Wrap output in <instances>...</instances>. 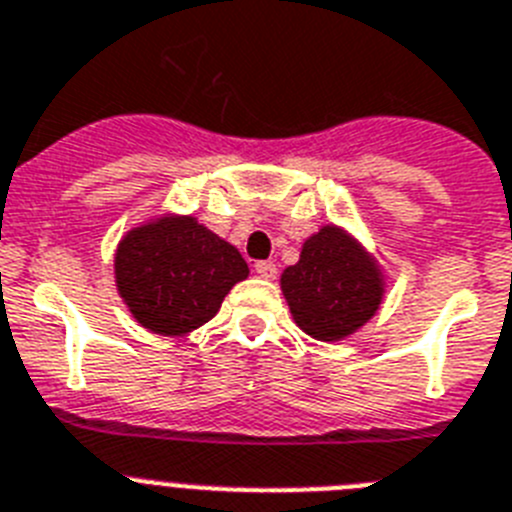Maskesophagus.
<instances>
[{
    "mask_svg": "<svg viewBox=\"0 0 512 512\" xmlns=\"http://www.w3.org/2000/svg\"><path fill=\"white\" fill-rule=\"evenodd\" d=\"M255 273L265 281H273L278 276V268L273 263H255Z\"/></svg>",
    "mask_w": 512,
    "mask_h": 512,
    "instance_id": "34e87169",
    "label": "esophagus"
}]
</instances>
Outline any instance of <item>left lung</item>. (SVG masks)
Wrapping results in <instances>:
<instances>
[{
    "mask_svg": "<svg viewBox=\"0 0 512 512\" xmlns=\"http://www.w3.org/2000/svg\"><path fill=\"white\" fill-rule=\"evenodd\" d=\"M281 291L307 336L341 341L375 317L385 281L375 257L349 231L328 223L304 242L299 263L283 270Z\"/></svg>",
    "mask_w": 512,
    "mask_h": 512,
    "instance_id": "obj_1",
    "label": "left lung"
}]
</instances>
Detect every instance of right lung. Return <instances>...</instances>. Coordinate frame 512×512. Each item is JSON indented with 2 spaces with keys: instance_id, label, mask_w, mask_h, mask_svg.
<instances>
[{
  "instance_id": "1",
  "label": "right lung",
  "mask_w": 512,
  "mask_h": 512,
  "mask_svg": "<svg viewBox=\"0 0 512 512\" xmlns=\"http://www.w3.org/2000/svg\"><path fill=\"white\" fill-rule=\"evenodd\" d=\"M249 268L234 244L192 216H161L124 234L114 255L117 291L143 328L187 336L216 317Z\"/></svg>"
}]
</instances>
